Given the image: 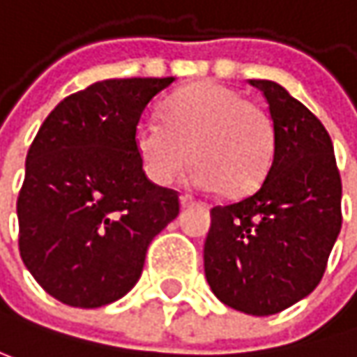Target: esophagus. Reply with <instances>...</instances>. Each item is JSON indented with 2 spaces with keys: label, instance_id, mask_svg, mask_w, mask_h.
Wrapping results in <instances>:
<instances>
[{
  "label": "esophagus",
  "instance_id": "esophagus-1",
  "mask_svg": "<svg viewBox=\"0 0 357 357\" xmlns=\"http://www.w3.org/2000/svg\"><path fill=\"white\" fill-rule=\"evenodd\" d=\"M178 201H181V207H183V209H187V207H192V205L197 203V201H195L192 197H189V195H181V199H178Z\"/></svg>",
  "mask_w": 357,
  "mask_h": 357
}]
</instances>
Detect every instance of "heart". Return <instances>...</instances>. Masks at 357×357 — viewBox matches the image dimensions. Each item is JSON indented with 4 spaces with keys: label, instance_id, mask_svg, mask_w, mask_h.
<instances>
[{
    "label": "heart",
    "instance_id": "obj_1",
    "mask_svg": "<svg viewBox=\"0 0 357 357\" xmlns=\"http://www.w3.org/2000/svg\"><path fill=\"white\" fill-rule=\"evenodd\" d=\"M136 152L146 176L166 187L189 165L191 183L203 191L248 195L264 181L276 134L270 115L221 83H197L174 93L162 119H142Z\"/></svg>",
    "mask_w": 357,
    "mask_h": 357
}]
</instances>
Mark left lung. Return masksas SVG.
Listing matches in <instances>:
<instances>
[{"instance_id":"obj_1","label":"left lung","mask_w":357,"mask_h":357,"mask_svg":"<svg viewBox=\"0 0 357 357\" xmlns=\"http://www.w3.org/2000/svg\"><path fill=\"white\" fill-rule=\"evenodd\" d=\"M264 93L274 158L260 189L211 209L205 278L217 298L248 315H274L315 291L342 229V178L315 115L274 81Z\"/></svg>"}]
</instances>
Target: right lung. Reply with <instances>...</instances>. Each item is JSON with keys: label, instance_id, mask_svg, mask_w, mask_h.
Here are the masks:
<instances>
[{"label": "right lung", "instance_id": "1", "mask_svg": "<svg viewBox=\"0 0 357 357\" xmlns=\"http://www.w3.org/2000/svg\"><path fill=\"white\" fill-rule=\"evenodd\" d=\"M174 77L107 79L63 99L40 126L17 197L20 256L40 287L70 307L128 294L178 195L148 181L136 152L146 105Z\"/></svg>", "mask_w": 357, "mask_h": 357}]
</instances>
